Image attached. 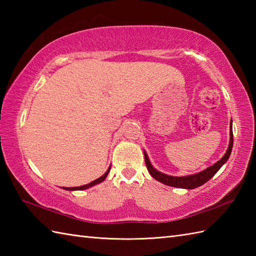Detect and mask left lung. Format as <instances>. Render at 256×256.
<instances>
[{"label":"left lung","mask_w":256,"mask_h":256,"mask_svg":"<svg viewBox=\"0 0 256 256\" xmlns=\"http://www.w3.org/2000/svg\"><path fill=\"white\" fill-rule=\"evenodd\" d=\"M233 148V132H232V120L230 122V143L229 146H228V150L226 152V154L220 160L214 162V165L206 168L202 172L194 174V175H187V176H170V175H166L164 172H160L156 170V168L153 167V165L150 164V158L146 152L144 150V157H145V162H146V167H148V170L150 174V176L155 178L156 180H158L160 182L167 184V186L170 187H176V188H182V189H194L201 184H204L206 182L216 175V172H218L220 168L224 166L226 162L229 160V157L231 155Z\"/></svg>","instance_id":"left-lung-1"}]
</instances>
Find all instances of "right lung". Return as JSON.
Listing matches in <instances>:
<instances>
[{
  "label": "right lung",
  "mask_w": 256,
  "mask_h": 256,
  "mask_svg": "<svg viewBox=\"0 0 256 256\" xmlns=\"http://www.w3.org/2000/svg\"><path fill=\"white\" fill-rule=\"evenodd\" d=\"M110 170H111V166L108 167V170L104 174H103V175H102L101 177L96 179V180H94V182H91L90 184H84V186H80V187H64L62 189L69 190V192H74V190H84V189H88V188H90V187H92V186H94V184H100V182H102L103 180H104V179L106 178V176L108 175V172H110Z\"/></svg>",
  "instance_id": "add662e5"
}]
</instances>
